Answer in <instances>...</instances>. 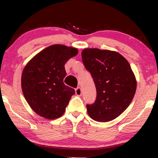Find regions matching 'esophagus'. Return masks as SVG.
Instances as JSON below:
<instances>
[{"instance_id":"34e87169","label":"esophagus","mask_w":158,"mask_h":158,"mask_svg":"<svg viewBox=\"0 0 158 158\" xmlns=\"http://www.w3.org/2000/svg\"><path fill=\"white\" fill-rule=\"evenodd\" d=\"M75 92H76V95H78V96H80L82 95V90H81V89L79 87L75 89Z\"/></svg>"}]
</instances>
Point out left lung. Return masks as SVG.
Returning a JSON list of instances; mask_svg holds the SVG:
<instances>
[{"label": "left lung", "instance_id": "left-lung-1", "mask_svg": "<svg viewBox=\"0 0 158 158\" xmlns=\"http://www.w3.org/2000/svg\"><path fill=\"white\" fill-rule=\"evenodd\" d=\"M82 60L97 92L95 102L86 106L89 117L100 122L116 118L128 107L136 91L130 64L118 52L96 48L84 49Z\"/></svg>", "mask_w": 158, "mask_h": 158}]
</instances>
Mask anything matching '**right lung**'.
I'll return each instance as SVG.
<instances>
[{
    "label": "right lung",
    "instance_id": "add662e5",
    "mask_svg": "<svg viewBox=\"0 0 158 158\" xmlns=\"http://www.w3.org/2000/svg\"><path fill=\"white\" fill-rule=\"evenodd\" d=\"M77 53L74 47L49 46L32 58L23 69V95L30 108L41 117L56 119L66 111L75 90L63 83L66 75L64 66Z\"/></svg>",
    "mask_w": 158,
    "mask_h": 158
}]
</instances>
